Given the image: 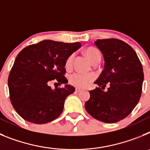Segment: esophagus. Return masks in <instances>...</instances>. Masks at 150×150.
Wrapping results in <instances>:
<instances>
[{"label":"esophagus","instance_id":"34e87169","mask_svg":"<svg viewBox=\"0 0 150 150\" xmlns=\"http://www.w3.org/2000/svg\"><path fill=\"white\" fill-rule=\"evenodd\" d=\"M82 91V89H80V88H76V92H79V91Z\"/></svg>","mask_w":150,"mask_h":150}]
</instances>
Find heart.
Instances as JSON below:
<instances>
[{
    "label": "heart",
    "mask_w": 150,
    "mask_h": 150,
    "mask_svg": "<svg viewBox=\"0 0 150 150\" xmlns=\"http://www.w3.org/2000/svg\"><path fill=\"white\" fill-rule=\"evenodd\" d=\"M85 53L91 62H93L95 59H97L98 57H100V52L97 49L93 48V47L87 48L85 50ZM73 60H74V55H71L66 60L65 67H71ZM94 79H95V76H94L93 74H86L79 72H74L70 74L69 83H71L72 86L77 87V88H84V87L88 86V83L93 81Z\"/></svg>",
    "instance_id": "obj_1"
}]
</instances>
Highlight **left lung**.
Listing matches in <instances>:
<instances>
[{
  "mask_svg": "<svg viewBox=\"0 0 150 150\" xmlns=\"http://www.w3.org/2000/svg\"><path fill=\"white\" fill-rule=\"evenodd\" d=\"M95 44L101 52L104 67L95 82L98 85L89 91L85 104L89 115L105 123H115L132 112L142 92L144 72L134 50L117 39L97 40ZM108 86L104 91L105 87Z\"/></svg>",
  "mask_w": 150,
  "mask_h": 150,
  "instance_id": "obj_1",
  "label": "left lung"
}]
</instances>
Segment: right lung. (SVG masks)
I'll return each instance as SVG.
<instances>
[{"label":"right lung","instance_id":"1","mask_svg":"<svg viewBox=\"0 0 150 150\" xmlns=\"http://www.w3.org/2000/svg\"><path fill=\"white\" fill-rule=\"evenodd\" d=\"M81 43H66L45 40L26 46L18 54L8 78L13 108L26 121L45 124L59 117L66 98L75 91L71 85L52 89L49 83L56 79L67 83L65 62ZM61 85V84H60Z\"/></svg>","mask_w":150,"mask_h":150}]
</instances>
